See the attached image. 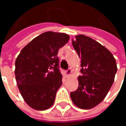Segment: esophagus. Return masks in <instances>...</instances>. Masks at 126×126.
<instances>
[{"mask_svg":"<svg viewBox=\"0 0 126 126\" xmlns=\"http://www.w3.org/2000/svg\"><path fill=\"white\" fill-rule=\"evenodd\" d=\"M66 74H67V76H69V75L71 74V68H68V69L66 71Z\"/></svg>","mask_w":126,"mask_h":126,"instance_id":"esophagus-1","label":"esophagus"}]
</instances>
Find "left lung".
Listing matches in <instances>:
<instances>
[{"label":"left lung","mask_w":126,"mask_h":126,"mask_svg":"<svg viewBox=\"0 0 126 126\" xmlns=\"http://www.w3.org/2000/svg\"><path fill=\"white\" fill-rule=\"evenodd\" d=\"M72 45L81 59L79 86L70 93L79 108L90 110L100 104L111 88L117 72L112 54L100 43L85 35H77Z\"/></svg>","instance_id":"obj_1"}]
</instances>
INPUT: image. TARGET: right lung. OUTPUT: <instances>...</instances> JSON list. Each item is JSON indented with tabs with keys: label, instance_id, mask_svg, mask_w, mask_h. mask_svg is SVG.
<instances>
[{
	"label": "right lung",
	"instance_id": "obj_1",
	"mask_svg": "<svg viewBox=\"0 0 126 126\" xmlns=\"http://www.w3.org/2000/svg\"><path fill=\"white\" fill-rule=\"evenodd\" d=\"M66 33L48 31L28 43L15 61V77L19 92L31 108L46 110L62 85L58 52L68 41Z\"/></svg>",
	"mask_w": 126,
	"mask_h": 126
}]
</instances>
